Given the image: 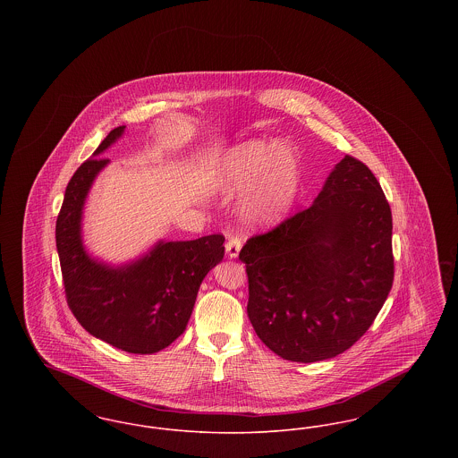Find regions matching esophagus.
<instances>
[{
	"label": "esophagus",
	"mask_w": 458,
	"mask_h": 458,
	"mask_svg": "<svg viewBox=\"0 0 458 458\" xmlns=\"http://www.w3.org/2000/svg\"><path fill=\"white\" fill-rule=\"evenodd\" d=\"M225 249H226V254L230 258H237L239 256L240 249H242V239L239 235H230L226 243H225Z\"/></svg>",
	"instance_id": "34e87169"
}]
</instances>
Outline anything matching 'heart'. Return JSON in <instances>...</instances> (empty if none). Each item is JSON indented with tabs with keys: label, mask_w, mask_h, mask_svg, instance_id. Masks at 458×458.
<instances>
[{
	"label": "heart",
	"mask_w": 458,
	"mask_h": 458,
	"mask_svg": "<svg viewBox=\"0 0 458 458\" xmlns=\"http://www.w3.org/2000/svg\"><path fill=\"white\" fill-rule=\"evenodd\" d=\"M299 153L282 140L258 139L240 144L225 159L221 185L245 189L242 209L252 223L269 225L292 209L301 187Z\"/></svg>",
	"instance_id": "obj_1"
}]
</instances>
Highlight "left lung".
I'll list each match as a JSON object with an SVG mask.
<instances>
[{
    "label": "left lung",
    "mask_w": 458,
    "mask_h": 458,
    "mask_svg": "<svg viewBox=\"0 0 458 458\" xmlns=\"http://www.w3.org/2000/svg\"><path fill=\"white\" fill-rule=\"evenodd\" d=\"M392 230L379 182L347 154L309 208L240 250L247 314L262 344L292 362L349 350L392 290Z\"/></svg>",
    "instance_id": "obj_1"
}]
</instances>
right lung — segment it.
<instances>
[{"instance_id": "1", "label": "right lung", "mask_w": 458, "mask_h": 458, "mask_svg": "<svg viewBox=\"0 0 458 458\" xmlns=\"http://www.w3.org/2000/svg\"><path fill=\"white\" fill-rule=\"evenodd\" d=\"M125 131H109L66 185L56 219L66 304L92 336L131 353H154L185 331L204 276L225 254L221 233L187 242H159L140 261L109 267L90 259L81 239L82 208L96 174L109 159L98 157Z\"/></svg>"}]
</instances>
